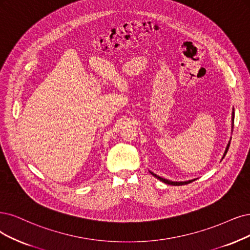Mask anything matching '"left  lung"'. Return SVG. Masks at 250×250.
<instances>
[{
    "label": "left lung",
    "mask_w": 250,
    "mask_h": 250,
    "mask_svg": "<svg viewBox=\"0 0 250 250\" xmlns=\"http://www.w3.org/2000/svg\"><path fill=\"white\" fill-rule=\"evenodd\" d=\"M234 118H235V112H234V109H233V112H232V133H233V127H234ZM230 139H232V138H230ZM229 144H230V140L229 141V143H228V145H227L226 151H225L224 156H223V159H221V160H224V158L226 156V154H227V152H228V150H229ZM149 173H151V175H153V176H154L155 178H158L159 180L163 181L164 183L171 184V186H183V184H188V183H190V182H192V181H195V180H196V179H191V180H188V181H171V180H168V179H165V178L160 177L159 175H156V174L152 173L151 171H149Z\"/></svg>",
    "instance_id": "1"
}]
</instances>
